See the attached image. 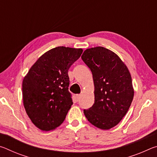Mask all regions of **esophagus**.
I'll use <instances>...</instances> for the list:
<instances>
[{
  "instance_id": "34e87169",
  "label": "esophagus",
  "mask_w": 157,
  "mask_h": 157,
  "mask_svg": "<svg viewBox=\"0 0 157 157\" xmlns=\"http://www.w3.org/2000/svg\"><path fill=\"white\" fill-rule=\"evenodd\" d=\"M80 96H81L80 94H77V95H76V98H77V99H78V100H79V98H80Z\"/></svg>"
}]
</instances>
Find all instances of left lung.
Masks as SVG:
<instances>
[{
    "instance_id": "1",
    "label": "left lung",
    "mask_w": 157,
    "mask_h": 157,
    "mask_svg": "<svg viewBox=\"0 0 157 157\" xmlns=\"http://www.w3.org/2000/svg\"><path fill=\"white\" fill-rule=\"evenodd\" d=\"M81 57L91 69L94 83V104L84 113L93 125L109 129L120 123L132 104L131 74L121 58L104 47L86 49Z\"/></svg>"
}]
</instances>
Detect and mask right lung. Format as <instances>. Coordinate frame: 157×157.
I'll return each mask as SVG.
<instances>
[{
	"instance_id": "add662e5",
	"label": "right lung",
	"mask_w": 157,
	"mask_h": 157,
	"mask_svg": "<svg viewBox=\"0 0 157 157\" xmlns=\"http://www.w3.org/2000/svg\"><path fill=\"white\" fill-rule=\"evenodd\" d=\"M82 52V48H54L42 55L23 78L24 108L42 131L54 130L65 120L73 105L68 71Z\"/></svg>"
}]
</instances>
